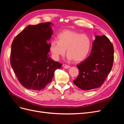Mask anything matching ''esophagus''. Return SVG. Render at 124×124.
I'll return each instance as SVG.
<instances>
[{"mask_svg":"<svg viewBox=\"0 0 124 124\" xmlns=\"http://www.w3.org/2000/svg\"><path fill=\"white\" fill-rule=\"evenodd\" d=\"M62 67H63V68H65V69H69L70 66H69V65H65V64H63L62 65Z\"/></svg>","mask_w":124,"mask_h":124,"instance_id":"1","label":"esophagus"}]
</instances>
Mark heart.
<instances>
[{
	"label": "heart",
	"mask_w": 124,
	"mask_h": 124,
	"mask_svg": "<svg viewBox=\"0 0 124 124\" xmlns=\"http://www.w3.org/2000/svg\"><path fill=\"white\" fill-rule=\"evenodd\" d=\"M91 46V40L88 36L65 29L59 33L57 41H52L50 48L55 59L64 55L67 50L69 60L80 62L87 56Z\"/></svg>",
	"instance_id": "heart-1"
}]
</instances>
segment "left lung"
Wrapping results in <instances>:
<instances>
[{"label":"left lung","mask_w":124,"mask_h":124,"mask_svg":"<svg viewBox=\"0 0 124 124\" xmlns=\"http://www.w3.org/2000/svg\"><path fill=\"white\" fill-rule=\"evenodd\" d=\"M88 57L77 65L79 71L73 83L83 90L98 88L110 72L114 61V47L110 40L103 35L96 36Z\"/></svg>","instance_id":"1"}]
</instances>
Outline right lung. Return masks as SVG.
Here are the masks:
<instances>
[{
    "instance_id": "add662e5",
    "label": "right lung",
    "mask_w": 124,
    "mask_h": 124,
    "mask_svg": "<svg viewBox=\"0 0 124 124\" xmlns=\"http://www.w3.org/2000/svg\"><path fill=\"white\" fill-rule=\"evenodd\" d=\"M51 22L29 25L13 40L10 63L20 83L25 88L40 91L46 87L62 64L49 57L53 34Z\"/></svg>"
}]
</instances>
